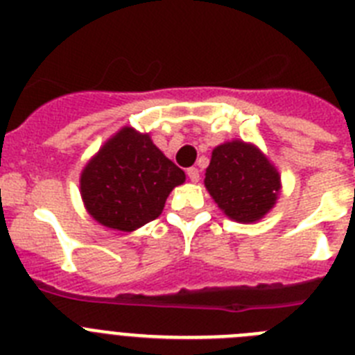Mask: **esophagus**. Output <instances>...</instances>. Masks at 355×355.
Returning a JSON list of instances; mask_svg holds the SVG:
<instances>
[{
  "label": "esophagus",
  "instance_id": "esophagus-1",
  "mask_svg": "<svg viewBox=\"0 0 355 355\" xmlns=\"http://www.w3.org/2000/svg\"><path fill=\"white\" fill-rule=\"evenodd\" d=\"M187 175H188V180L192 181V183H199L200 174H199V168H197V167L188 168V171H187Z\"/></svg>",
  "mask_w": 355,
  "mask_h": 355
}]
</instances>
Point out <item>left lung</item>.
<instances>
[{"instance_id":"1","label":"left lung","mask_w":355,"mask_h":355,"mask_svg":"<svg viewBox=\"0 0 355 355\" xmlns=\"http://www.w3.org/2000/svg\"><path fill=\"white\" fill-rule=\"evenodd\" d=\"M205 184L229 218L256 222L275 205L281 178L256 147L233 140L213 150Z\"/></svg>"}]
</instances>
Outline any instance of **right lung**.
I'll list each match as a JSON object with an SVG mask.
<instances>
[{
	"mask_svg": "<svg viewBox=\"0 0 355 355\" xmlns=\"http://www.w3.org/2000/svg\"><path fill=\"white\" fill-rule=\"evenodd\" d=\"M184 172L165 158L149 135L131 128L103 146L81 174V197L99 224L135 231L158 218L172 188Z\"/></svg>",
	"mask_w": 355,
	"mask_h": 355,
	"instance_id": "1",
	"label": "right lung"
}]
</instances>
